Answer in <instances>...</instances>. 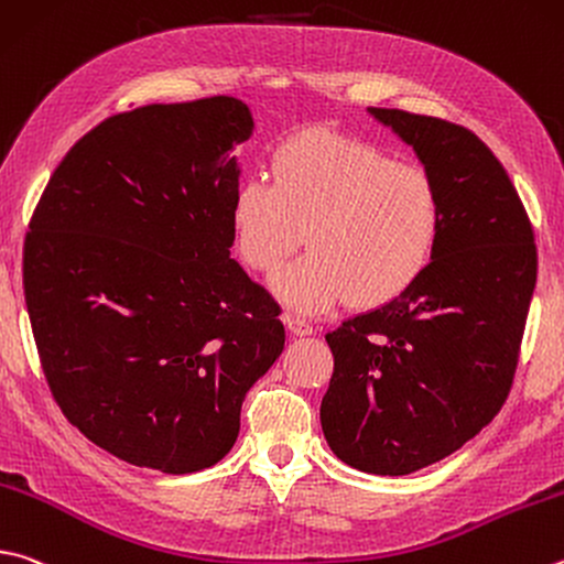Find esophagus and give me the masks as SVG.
<instances>
[{"mask_svg": "<svg viewBox=\"0 0 564 564\" xmlns=\"http://www.w3.org/2000/svg\"><path fill=\"white\" fill-rule=\"evenodd\" d=\"M283 323H285V327H289L293 335H299V337H305V335H313L315 333V327L308 321H303V317L283 315Z\"/></svg>", "mask_w": 564, "mask_h": 564, "instance_id": "esophagus-1", "label": "esophagus"}]
</instances>
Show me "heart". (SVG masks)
Returning a JSON list of instances; mask_svg holds the SVG:
<instances>
[{"label": "heart", "instance_id": "heart-1", "mask_svg": "<svg viewBox=\"0 0 564 564\" xmlns=\"http://www.w3.org/2000/svg\"><path fill=\"white\" fill-rule=\"evenodd\" d=\"M273 182L249 177L231 204L243 263L271 275L301 247L273 289L301 313L340 301L380 308L404 295L432 263L442 204L424 170L397 165L380 148L311 130L271 158Z\"/></svg>", "mask_w": 564, "mask_h": 564}]
</instances>
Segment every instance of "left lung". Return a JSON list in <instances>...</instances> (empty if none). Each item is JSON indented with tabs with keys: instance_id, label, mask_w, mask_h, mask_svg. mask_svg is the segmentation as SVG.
I'll list each match as a JSON object with an SVG mask.
<instances>
[{
	"instance_id": "left-lung-1",
	"label": "left lung",
	"mask_w": 564,
	"mask_h": 564,
	"mask_svg": "<svg viewBox=\"0 0 564 564\" xmlns=\"http://www.w3.org/2000/svg\"><path fill=\"white\" fill-rule=\"evenodd\" d=\"M367 112L424 165L442 234L412 289L325 335L335 370L321 424L343 464L406 476L454 454L503 406L538 253L513 182L474 132L394 108Z\"/></svg>"
}]
</instances>
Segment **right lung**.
<instances>
[{
    "mask_svg": "<svg viewBox=\"0 0 564 564\" xmlns=\"http://www.w3.org/2000/svg\"><path fill=\"white\" fill-rule=\"evenodd\" d=\"M253 128L229 96L120 112L66 152L29 224L24 295L51 392L132 466L219 464L283 352L279 305L229 251L234 148Z\"/></svg>",
    "mask_w": 564,
    "mask_h": 564,
    "instance_id": "obj_1",
    "label": "right lung"
}]
</instances>
